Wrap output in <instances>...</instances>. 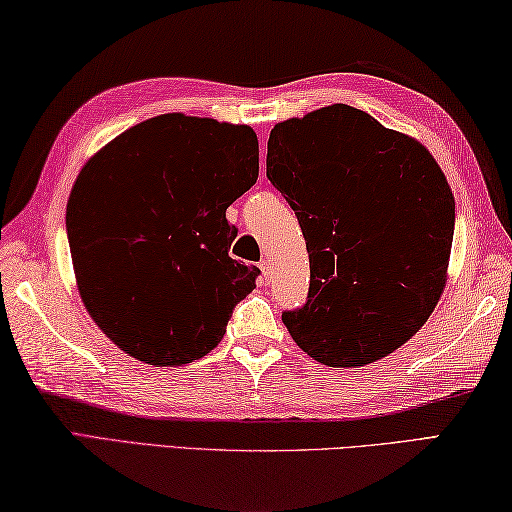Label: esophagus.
<instances>
[{
	"label": "esophagus",
	"instance_id": "1",
	"mask_svg": "<svg viewBox=\"0 0 512 512\" xmlns=\"http://www.w3.org/2000/svg\"><path fill=\"white\" fill-rule=\"evenodd\" d=\"M258 267H261V272H263V276H265V279H267V276H270V261H261V265H258Z\"/></svg>",
	"mask_w": 512,
	"mask_h": 512
}]
</instances>
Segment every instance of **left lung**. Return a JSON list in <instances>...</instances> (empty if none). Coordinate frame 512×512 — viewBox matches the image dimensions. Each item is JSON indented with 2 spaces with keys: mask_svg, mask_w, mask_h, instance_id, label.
<instances>
[{
  "mask_svg": "<svg viewBox=\"0 0 512 512\" xmlns=\"http://www.w3.org/2000/svg\"><path fill=\"white\" fill-rule=\"evenodd\" d=\"M267 177L297 213L308 303L283 312L303 353L364 366L409 342L447 283L454 195L423 143L335 103L274 125Z\"/></svg>",
  "mask_w": 512,
  "mask_h": 512,
  "instance_id": "1",
  "label": "left lung"
}]
</instances>
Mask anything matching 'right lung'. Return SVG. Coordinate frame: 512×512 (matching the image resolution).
<instances>
[{
    "mask_svg": "<svg viewBox=\"0 0 512 512\" xmlns=\"http://www.w3.org/2000/svg\"><path fill=\"white\" fill-rule=\"evenodd\" d=\"M258 179L249 125L170 112L103 146L67 202L76 285L89 317L123 353L155 366L220 344L258 267L229 256L231 202Z\"/></svg>",
    "mask_w": 512,
    "mask_h": 512,
    "instance_id": "right-lung-1",
    "label": "right lung"
}]
</instances>
